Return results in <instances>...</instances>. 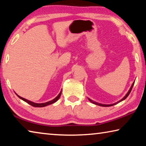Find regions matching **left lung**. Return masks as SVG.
<instances>
[{
  "label": "left lung",
  "instance_id": "left-lung-1",
  "mask_svg": "<svg viewBox=\"0 0 146 146\" xmlns=\"http://www.w3.org/2000/svg\"><path fill=\"white\" fill-rule=\"evenodd\" d=\"M134 82L133 83V85H132V86H131V88H130V89H129V91H128V93H127V95H125L124 97H123L121 100H120L119 101V102H116V103H114V104H100V103H98V102H94L93 100H91V99H89V98H88L89 99V101H90L91 102H92L93 103V104H96V105H98V106H104V107H108V106H113V105H115V104H117V103H119V102H121V101H123V100H124L125 98H127V97L129 95V94H130V93H131V90H132V89H133V86H134Z\"/></svg>",
  "mask_w": 146,
  "mask_h": 146
}]
</instances>
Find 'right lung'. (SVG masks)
Wrapping results in <instances>:
<instances>
[{"label": "right lung", "mask_w": 146, "mask_h": 146, "mask_svg": "<svg viewBox=\"0 0 146 146\" xmlns=\"http://www.w3.org/2000/svg\"><path fill=\"white\" fill-rule=\"evenodd\" d=\"M15 94H16V93H15ZM16 95H17V94H16ZM60 95H61V91L60 92V93L59 94V95H58L57 97H55L54 99L52 100H51V101H49V102H45V103H39V104H38V103H35V102H31V101H30V100H27V99H25V98H24L23 97H21V96H19L18 95H17V96H18L19 98H21V99L24 100L25 102H26L27 103H28V104H29L30 105H31V106H34V107H44V106H48V105H50V104H53V103L55 102L56 101H57V100H59V97L60 96Z\"/></svg>", "instance_id": "1"}]
</instances>
